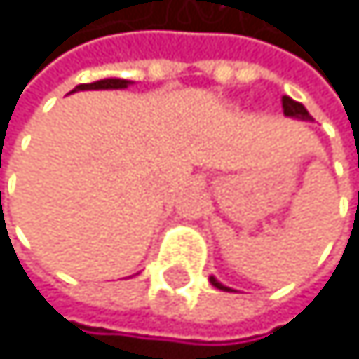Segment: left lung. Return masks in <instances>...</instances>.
Here are the masks:
<instances>
[{
	"instance_id": "1",
	"label": "left lung",
	"mask_w": 359,
	"mask_h": 359,
	"mask_svg": "<svg viewBox=\"0 0 359 359\" xmlns=\"http://www.w3.org/2000/svg\"><path fill=\"white\" fill-rule=\"evenodd\" d=\"M281 107H284V114L290 116V118L311 120V114L306 111V107H304L302 102H297V100H292V97H288V95L281 97ZM210 284L215 286V288H219V290H230V288H225L223 284H219V281H217L215 277H210Z\"/></svg>"
}]
</instances>
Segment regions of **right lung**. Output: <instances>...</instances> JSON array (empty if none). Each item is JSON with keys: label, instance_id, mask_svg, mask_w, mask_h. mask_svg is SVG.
<instances>
[{"label": "right lung", "instance_id": "obj_1", "mask_svg": "<svg viewBox=\"0 0 359 359\" xmlns=\"http://www.w3.org/2000/svg\"><path fill=\"white\" fill-rule=\"evenodd\" d=\"M129 84V80H118V78H109V80H100L93 84H78L73 91H84V89H125Z\"/></svg>", "mask_w": 359, "mask_h": 359}]
</instances>
